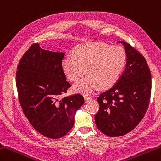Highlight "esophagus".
<instances>
[{
	"label": "esophagus",
	"instance_id": "esophagus-1",
	"mask_svg": "<svg viewBox=\"0 0 161 161\" xmlns=\"http://www.w3.org/2000/svg\"><path fill=\"white\" fill-rule=\"evenodd\" d=\"M84 99H85V102H89L90 100L92 99V97L89 96H84Z\"/></svg>",
	"mask_w": 161,
	"mask_h": 161
}]
</instances>
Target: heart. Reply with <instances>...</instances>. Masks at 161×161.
Returning <instances> with one entry per match:
<instances>
[{"instance_id":"b5f03b06","label":"heart","mask_w":161,"mask_h":161,"mask_svg":"<svg viewBox=\"0 0 161 161\" xmlns=\"http://www.w3.org/2000/svg\"><path fill=\"white\" fill-rule=\"evenodd\" d=\"M72 57L62 61V70L69 80L75 81L86 72V77L73 86L75 91L90 93L100 87L107 89L118 81L127 61V54L121 46L92 42L77 46Z\"/></svg>"}]
</instances>
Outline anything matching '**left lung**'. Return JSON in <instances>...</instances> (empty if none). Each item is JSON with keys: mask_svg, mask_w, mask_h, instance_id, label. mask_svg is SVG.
I'll use <instances>...</instances> for the list:
<instances>
[{"mask_svg": "<svg viewBox=\"0 0 161 161\" xmlns=\"http://www.w3.org/2000/svg\"><path fill=\"white\" fill-rule=\"evenodd\" d=\"M127 54L125 68L118 81L97 98V128L109 137L127 134L139 124L149 108L152 75L144 56L130 45L118 41Z\"/></svg>", "mask_w": 161, "mask_h": 161, "instance_id": "1", "label": "left lung"}]
</instances>
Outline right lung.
Segmentation results:
<instances>
[{
  "label": "right lung",
  "instance_id": "add662e5",
  "mask_svg": "<svg viewBox=\"0 0 161 161\" xmlns=\"http://www.w3.org/2000/svg\"><path fill=\"white\" fill-rule=\"evenodd\" d=\"M64 55L33 44L22 56L16 75L24 114L38 133L52 139L70 131L77 110L84 103L80 94L61 97L71 86L62 70Z\"/></svg>",
  "mask_w": 161,
  "mask_h": 161
}]
</instances>
